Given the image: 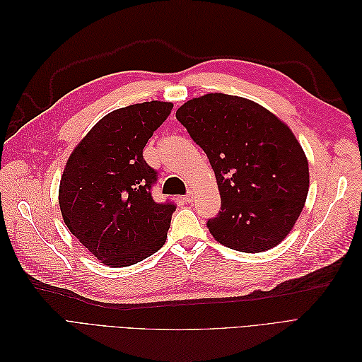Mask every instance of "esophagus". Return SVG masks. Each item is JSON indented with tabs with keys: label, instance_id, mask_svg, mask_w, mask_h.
<instances>
[{
	"label": "esophagus",
	"instance_id": "1",
	"mask_svg": "<svg viewBox=\"0 0 362 362\" xmlns=\"http://www.w3.org/2000/svg\"><path fill=\"white\" fill-rule=\"evenodd\" d=\"M193 199H194V193L193 192H187V194L184 196V201L185 202H193Z\"/></svg>",
	"mask_w": 362,
	"mask_h": 362
}]
</instances>
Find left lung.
<instances>
[{
  "mask_svg": "<svg viewBox=\"0 0 362 362\" xmlns=\"http://www.w3.org/2000/svg\"><path fill=\"white\" fill-rule=\"evenodd\" d=\"M177 119L214 170L221 211L206 226L234 250L264 252L288 235L310 187L308 160L291 129L246 98L208 93Z\"/></svg>",
  "mask_w": 362,
  "mask_h": 362,
  "instance_id": "left-lung-1",
  "label": "left lung"
}]
</instances>
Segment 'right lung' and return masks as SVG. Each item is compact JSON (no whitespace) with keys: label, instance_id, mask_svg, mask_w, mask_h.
I'll return each mask as SVG.
<instances>
[{"label":"right lung","instance_id":"obj_1","mask_svg":"<svg viewBox=\"0 0 362 362\" xmlns=\"http://www.w3.org/2000/svg\"><path fill=\"white\" fill-rule=\"evenodd\" d=\"M172 108L151 101L108 113L64 168L59 189L63 221L105 266L136 264L166 242L177 205L152 199L158 175L145 161L144 148Z\"/></svg>","mask_w":362,"mask_h":362}]
</instances>
